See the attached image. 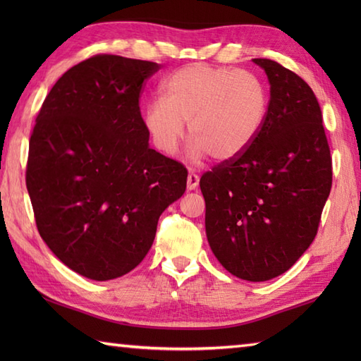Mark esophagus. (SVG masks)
Segmentation results:
<instances>
[{
  "label": "esophagus",
  "mask_w": 361,
  "mask_h": 361,
  "mask_svg": "<svg viewBox=\"0 0 361 361\" xmlns=\"http://www.w3.org/2000/svg\"><path fill=\"white\" fill-rule=\"evenodd\" d=\"M198 183H200V176L194 172H189L188 175V190H195L198 188Z\"/></svg>",
  "instance_id": "esophagus-1"
}]
</instances>
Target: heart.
Instances as JSON below:
<instances>
[{"instance_id":"b5f03b06","label":"heart","mask_w":361,"mask_h":361,"mask_svg":"<svg viewBox=\"0 0 361 361\" xmlns=\"http://www.w3.org/2000/svg\"><path fill=\"white\" fill-rule=\"evenodd\" d=\"M163 99L147 104L142 124L166 155L178 147L188 124L189 158L229 161L247 152L270 111V91L259 75L229 66L192 63L161 85Z\"/></svg>"}]
</instances>
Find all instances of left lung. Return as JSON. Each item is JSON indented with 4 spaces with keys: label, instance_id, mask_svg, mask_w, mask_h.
Listing matches in <instances>:
<instances>
[{
    "label": "left lung",
    "instance_id": "8db88e82",
    "mask_svg": "<svg viewBox=\"0 0 361 361\" xmlns=\"http://www.w3.org/2000/svg\"><path fill=\"white\" fill-rule=\"evenodd\" d=\"M270 82V111L251 147L203 173L206 237L243 281L286 273L310 247L332 188V158L317 96L298 74L252 59Z\"/></svg>",
    "mask_w": 361,
    "mask_h": 361
}]
</instances>
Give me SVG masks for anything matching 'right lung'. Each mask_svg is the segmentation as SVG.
I'll use <instances>...</instances> for the list:
<instances>
[{
	"mask_svg": "<svg viewBox=\"0 0 361 361\" xmlns=\"http://www.w3.org/2000/svg\"><path fill=\"white\" fill-rule=\"evenodd\" d=\"M161 65L111 54L70 68L29 140L26 186L37 229L73 271L116 279L147 255L188 171L149 147L140 97Z\"/></svg>",
	"mask_w": 361,
	"mask_h": 361,
	"instance_id": "add662e5",
	"label": "right lung"
}]
</instances>
